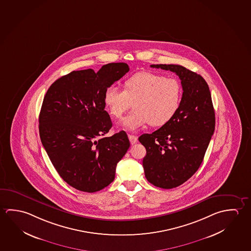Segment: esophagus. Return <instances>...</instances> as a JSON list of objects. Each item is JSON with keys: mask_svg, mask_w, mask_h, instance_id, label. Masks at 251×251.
<instances>
[{"mask_svg": "<svg viewBox=\"0 0 251 251\" xmlns=\"http://www.w3.org/2000/svg\"><path fill=\"white\" fill-rule=\"evenodd\" d=\"M128 139H129V142H130V144H131L132 145L136 144V143L138 142L137 136H133V135H128Z\"/></svg>", "mask_w": 251, "mask_h": 251, "instance_id": "1", "label": "esophagus"}]
</instances>
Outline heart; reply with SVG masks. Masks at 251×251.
Here are the masks:
<instances>
[{
    "instance_id": "b5f03b06",
    "label": "heart",
    "mask_w": 251,
    "mask_h": 251,
    "mask_svg": "<svg viewBox=\"0 0 251 251\" xmlns=\"http://www.w3.org/2000/svg\"><path fill=\"white\" fill-rule=\"evenodd\" d=\"M181 96L182 89L177 79L151 72H140L124 82V90L108 86L104 101L115 118H121L134 103L135 111L124 118L122 126L136 131L149 124L152 127L168 124L177 114Z\"/></svg>"
}]
</instances>
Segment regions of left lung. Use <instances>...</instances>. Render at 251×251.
<instances>
[{
	"instance_id": "obj_1",
	"label": "left lung",
	"mask_w": 251,
	"mask_h": 251,
	"mask_svg": "<svg viewBox=\"0 0 251 251\" xmlns=\"http://www.w3.org/2000/svg\"><path fill=\"white\" fill-rule=\"evenodd\" d=\"M180 78V106L168 124L140 136L146 149L144 173L152 185L172 189L189 179L201 165L215 127L209 87L200 74L179 65H151Z\"/></svg>"
}]
</instances>
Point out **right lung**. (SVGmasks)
<instances>
[{
    "label": "right lung",
    "mask_w": 251,
    "mask_h": 251,
    "mask_svg": "<svg viewBox=\"0 0 251 251\" xmlns=\"http://www.w3.org/2000/svg\"><path fill=\"white\" fill-rule=\"evenodd\" d=\"M128 71L126 63L107 64L97 73L74 71L46 92L39 114L42 144L59 176L75 189L95 193L109 185L130 146L124 130L101 137L112 127L105 91Z\"/></svg>",
    "instance_id": "obj_1"
}]
</instances>
